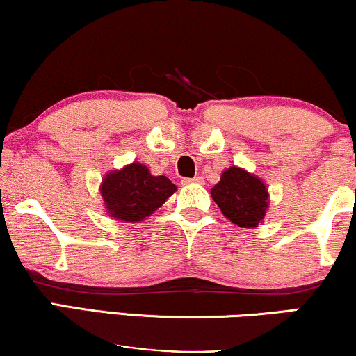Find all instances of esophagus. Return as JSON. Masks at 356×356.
<instances>
[{"instance_id":"esophagus-1","label":"esophagus","mask_w":356,"mask_h":356,"mask_svg":"<svg viewBox=\"0 0 356 356\" xmlns=\"http://www.w3.org/2000/svg\"><path fill=\"white\" fill-rule=\"evenodd\" d=\"M184 184H203V177H193V179H185Z\"/></svg>"}]
</instances>
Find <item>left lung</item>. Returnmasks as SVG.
Listing matches in <instances>:
<instances>
[{
	"label": "left lung",
	"mask_w": 356,
	"mask_h": 356,
	"mask_svg": "<svg viewBox=\"0 0 356 356\" xmlns=\"http://www.w3.org/2000/svg\"><path fill=\"white\" fill-rule=\"evenodd\" d=\"M211 197L224 216L243 229L258 227L269 208L266 184L237 166H230L221 174L211 188Z\"/></svg>",
	"instance_id": "left-lung-1"
}]
</instances>
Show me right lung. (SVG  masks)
I'll return each mask as SVG.
<instances>
[{"label":"right lung","instance_id":"add662e5","mask_svg":"<svg viewBox=\"0 0 356 356\" xmlns=\"http://www.w3.org/2000/svg\"><path fill=\"white\" fill-rule=\"evenodd\" d=\"M176 190L166 176H153L145 164L137 161L109 171L99 185L108 216L124 222L147 219Z\"/></svg>","mask_w":356,"mask_h":356}]
</instances>
